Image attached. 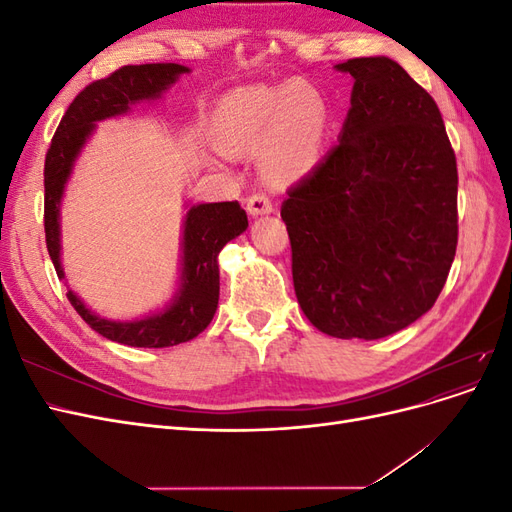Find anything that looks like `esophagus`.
Listing matches in <instances>:
<instances>
[{
  "mask_svg": "<svg viewBox=\"0 0 512 512\" xmlns=\"http://www.w3.org/2000/svg\"><path fill=\"white\" fill-rule=\"evenodd\" d=\"M271 211H273V205L267 194H254L247 198V213L254 215V218L256 215H267Z\"/></svg>",
  "mask_w": 512,
  "mask_h": 512,
  "instance_id": "1",
  "label": "esophagus"
}]
</instances>
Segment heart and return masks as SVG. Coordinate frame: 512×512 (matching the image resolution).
Here are the masks:
<instances>
[{
	"label": "heart",
	"mask_w": 512,
	"mask_h": 512,
	"mask_svg": "<svg viewBox=\"0 0 512 512\" xmlns=\"http://www.w3.org/2000/svg\"><path fill=\"white\" fill-rule=\"evenodd\" d=\"M218 121L235 149L267 147L262 168L275 183L305 177L327 141L331 111L322 91L305 81L273 87H243L228 94Z\"/></svg>",
	"instance_id": "heart-1"
}]
</instances>
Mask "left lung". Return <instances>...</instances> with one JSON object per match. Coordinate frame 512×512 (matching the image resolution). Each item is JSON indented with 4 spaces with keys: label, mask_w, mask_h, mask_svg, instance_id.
Listing matches in <instances>:
<instances>
[{
    "label": "left lung",
    "mask_w": 512,
    "mask_h": 512,
    "mask_svg": "<svg viewBox=\"0 0 512 512\" xmlns=\"http://www.w3.org/2000/svg\"><path fill=\"white\" fill-rule=\"evenodd\" d=\"M337 145L282 205L307 320L380 339L427 314L457 250V162L438 104L397 61L356 57Z\"/></svg>",
    "instance_id": "left-lung-1"
}]
</instances>
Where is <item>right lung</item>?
Instances as JSON below:
<instances>
[{
	"label": "right lung",
	"mask_w": 512,
	"mask_h": 512,
	"mask_svg": "<svg viewBox=\"0 0 512 512\" xmlns=\"http://www.w3.org/2000/svg\"><path fill=\"white\" fill-rule=\"evenodd\" d=\"M192 70L181 64L123 66L102 81L87 85L61 117L44 160V232L57 277L66 282L61 267V200L76 160L85 149L98 121L128 115L132 106L156 102L181 74ZM181 226V260L173 299L158 312L134 320H108L83 303L68 288V299L91 329L111 342L134 348H168L190 342L203 333L215 316L220 299L222 247L247 228V215L232 203H185Z\"/></svg>",
	"instance_id": "right-lung-1"
}]
</instances>
